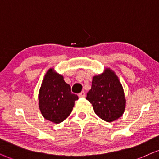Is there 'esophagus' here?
<instances>
[{
  "instance_id": "esophagus-1",
  "label": "esophagus",
  "mask_w": 159,
  "mask_h": 159,
  "mask_svg": "<svg viewBox=\"0 0 159 159\" xmlns=\"http://www.w3.org/2000/svg\"><path fill=\"white\" fill-rule=\"evenodd\" d=\"M78 97H86V92H84V91H82L81 93H79V94H78Z\"/></svg>"
}]
</instances>
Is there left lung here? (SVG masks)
Segmentation results:
<instances>
[{
    "instance_id": "obj_1",
    "label": "left lung",
    "mask_w": 159,
    "mask_h": 159,
    "mask_svg": "<svg viewBox=\"0 0 159 159\" xmlns=\"http://www.w3.org/2000/svg\"><path fill=\"white\" fill-rule=\"evenodd\" d=\"M86 99L92 105L94 113L107 122L117 120L125 110L126 99L122 85L110 68L93 77Z\"/></svg>"
}]
</instances>
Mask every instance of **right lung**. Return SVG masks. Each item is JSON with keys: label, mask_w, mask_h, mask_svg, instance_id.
Wrapping results in <instances>:
<instances>
[{"label": "right lung", "mask_w": 159, "mask_h": 159, "mask_svg": "<svg viewBox=\"0 0 159 159\" xmlns=\"http://www.w3.org/2000/svg\"><path fill=\"white\" fill-rule=\"evenodd\" d=\"M78 97L71 92L70 86L62 75L50 68L46 73L40 88L39 105L46 120L60 124L70 116Z\"/></svg>", "instance_id": "right-lung-1"}]
</instances>
